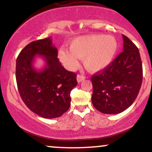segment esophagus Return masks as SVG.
Segmentation results:
<instances>
[{
	"label": "esophagus",
	"mask_w": 152,
	"mask_h": 152,
	"mask_svg": "<svg viewBox=\"0 0 152 152\" xmlns=\"http://www.w3.org/2000/svg\"><path fill=\"white\" fill-rule=\"evenodd\" d=\"M86 78L84 76H83V75H77V81L78 83H80V82H81L82 81H83V80Z\"/></svg>",
	"instance_id": "1"
}]
</instances>
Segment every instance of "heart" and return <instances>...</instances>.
Masks as SVG:
<instances>
[{
	"mask_svg": "<svg viewBox=\"0 0 152 152\" xmlns=\"http://www.w3.org/2000/svg\"><path fill=\"white\" fill-rule=\"evenodd\" d=\"M117 50L118 42L113 36L89 34L75 38L69 44V50L66 48L59 50L58 57L69 70L77 69L78 58H83L87 70L97 72L112 62Z\"/></svg>",
	"mask_w": 152,
	"mask_h": 152,
	"instance_id": "b5f03b06",
	"label": "heart"
}]
</instances>
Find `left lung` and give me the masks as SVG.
<instances>
[{"label":"left lung","instance_id":"left-lung-1","mask_svg":"<svg viewBox=\"0 0 152 152\" xmlns=\"http://www.w3.org/2000/svg\"><path fill=\"white\" fill-rule=\"evenodd\" d=\"M123 52L91 79L93 106L100 112L116 114L133 104L142 83V64L139 49L124 35Z\"/></svg>","mask_w":152,"mask_h":152}]
</instances>
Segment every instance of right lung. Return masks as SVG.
I'll use <instances>...</instances> for the list:
<instances>
[{
  "label": "right lung",
  "mask_w": 152,
  "mask_h": 152,
  "mask_svg": "<svg viewBox=\"0 0 152 152\" xmlns=\"http://www.w3.org/2000/svg\"><path fill=\"white\" fill-rule=\"evenodd\" d=\"M57 56L58 50L50 36L28 44L16 60L15 77L23 102L45 118L59 117L69 110L70 93L78 84L76 74L66 70ZM37 57L45 61L40 70L33 65Z\"/></svg>",
  "instance_id": "obj_1"
}]
</instances>
